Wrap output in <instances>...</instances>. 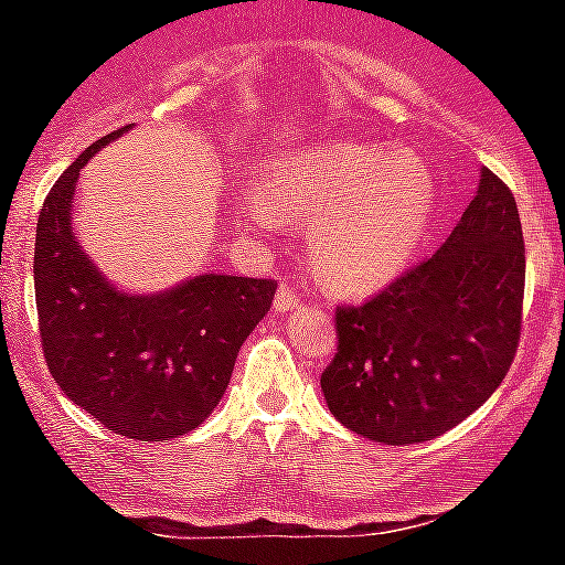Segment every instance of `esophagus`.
Instances as JSON below:
<instances>
[{
  "label": "esophagus",
  "instance_id": "esophagus-1",
  "mask_svg": "<svg viewBox=\"0 0 565 565\" xmlns=\"http://www.w3.org/2000/svg\"><path fill=\"white\" fill-rule=\"evenodd\" d=\"M276 311H292L295 306H298V292H295L292 287H287V284H281V287H278V292H276Z\"/></svg>",
  "mask_w": 565,
  "mask_h": 565
}]
</instances>
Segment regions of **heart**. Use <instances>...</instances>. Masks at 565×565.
I'll use <instances>...</instances> for the list:
<instances>
[{
  "mask_svg": "<svg viewBox=\"0 0 565 565\" xmlns=\"http://www.w3.org/2000/svg\"><path fill=\"white\" fill-rule=\"evenodd\" d=\"M241 215L262 232L284 218L311 221L309 256L339 292H372L413 262L435 218L424 163L352 141H317L276 152Z\"/></svg>",
  "mask_w": 565,
  "mask_h": 565,
  "instance_id": "b5f03b06",
  "label": "heart"
}]
</instances>
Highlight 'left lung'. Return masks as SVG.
<instances>
[{"label": "left lung", "mask_w": 565, "mask_h": 565, "mask_svg": "<svg viewBox=\"0 0 565 565\" xmlns=\"http://www.w3.org/2000/svg\"><path fill=\"white\" fill-rule=\"evenodd\" d=\"M522 295L520 210L503 180L481 169L476 196L431 259L369 303L335 311L339 352L319 380L328 409L385 446L454 429L503 383Z\"/></svg>", "instance_id": "8db88e82"}]
</instances>
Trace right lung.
<instances>
[{"instance_id": "1", "label": "right lung", "mask_w": 565, "mask_h": 565, "mask_svg": "<svg viewBox=\"0 0 565 565\" xmlns=\"http://www.w3.org/2000/svg\"><path fill=\"white\" fill-rule=\"evenodd\" d=\"M128 130L87 147L45 196L35 300L45 363L65 396L114 435L161 443L210 418L276 281L199 273L141 295L108 281L73 232V193L89 158Z\"/></svg>"}]
</instances>
